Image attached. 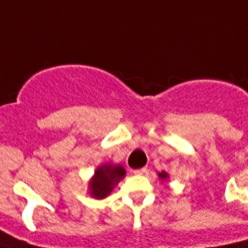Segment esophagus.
I'll return each mask as SVG.
<instances>
[{
  "mask_svg": "<svg viewBox=\"0 0 248 248\" xmlns=\"http://www.w3.org/2000/svg\"><path fill=\"white\" fill-rule=\"evenodd\" d=\"M135 175H143L144 172H146V168H143V169H138V170H134Z\"/></svg>",
  "mask_w": 248,
  "mask_h": 248,
  "instance_id": "34e87169",
  "label": "esophagus"
}]
</instances>
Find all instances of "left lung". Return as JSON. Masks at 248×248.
Instances as JSON below:
<instances>
[{"instance_id": "left-lung-1", "label": "left lung", "mask_w": 248, "mask_h": 248, "mask_svg": "<svg viewBox=\"0 0 248 248\" xmlns=\"http://www.w3.org/2000/svg\"><path fill=\"white\" fill-rule=\"evenodd\" d=\"M157 176H159V179L161 181H168V179H169V174L166 171H161V172H157Z\"/></svg>"}]
</instances>
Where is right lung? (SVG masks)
Here are the masks:
<instances>
[{"label":"right lung","mask_w":248,"mask_h":248,"mask_svg":"<svg viewBox=\"0 0 248 248\" xmlns=\"http://www.w3.org/2000/svg\"><path fill=\"white\" fill-rule=\"evenodd\" d=\"M125 169L119 164L105 163L98 166L88 183L89 195L92 198L102 200L111 194L114 187L125 177Z\"/></svg>","instance_id":"add662e5"}]
</instances>
